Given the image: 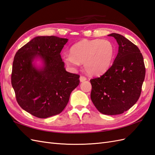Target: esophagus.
<instances>
[{"label": "esophagus", "instance_id": "1", "mask_svg": "<svg viewBox=\"0 0 155 155\" xmlns=\"http://www.w3.org/2000/svg\"><path fill=\"white\" fill-rule=\"evenodd\" d=\"M86 80H87L86 77L84 76V75H81L80 78V81H81V82H83V81H85Z\"/></svg>", "mask_w": 155, "mask_h": 155}]
</instances>
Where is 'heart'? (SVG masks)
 <instances>
[{"label":"heart","instance_id":"heart-1","mask_svg":"<svg viewBox=\"0 0 155 155\" xmlns=\"http://www.w3.org/2000/svg\"><path fill=\"white\" fill-rule=\"evenodd\" d=\"M115 47L108 40L84 39L75 43L70 49V55L64 57L70 66L84 64L89 74L97 75L104 74L111 66L115 56Z\"/></svg>","mask_w":155,"mask_h":155}]
</instances>
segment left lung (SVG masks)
<instances>
[{"instance_id": "8db88e82", "label": "left lung", "mask_w": 155, "mask_h": 155, "mask_svg": "<svg viewBox=\"0 0 155 155\" xmlns=\"http://www.w3.org/2000/svg\"><path fill=\"white\" fill-rule=\"evenodd\" d=\"M119 44L113 64L104 74L90 80L91 99L105 115L123 113L136 104L145 77V66L139 48L121 34L112 33Z\"/></svg>"}]
</instances>
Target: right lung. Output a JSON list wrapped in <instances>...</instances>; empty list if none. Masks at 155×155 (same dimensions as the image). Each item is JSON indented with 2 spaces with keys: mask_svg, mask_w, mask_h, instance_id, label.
Instances as JSON below:
<instances>
[{
  "mask_svg": "<svg viewBox=\"0 0 155 155\" xmlns=\"http://www.w3.org/2000/svg\"><path fill=\"white\" fill-rule=\"evenodd\" d=\"M66 38L37 36L20 48L14 58L11 84L18 105L38 118L59 114L66 107L80 75L66 71L60 52ZM44 61L42 68L32 64L35 57Z\"/></svg>",
  "mask_w": 155,
  "mask_h": 155,
  "instance_id": "obj_1",
  "label": "right lung"
}]
</instances>
